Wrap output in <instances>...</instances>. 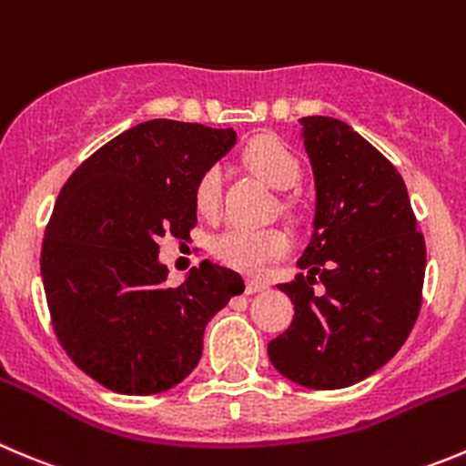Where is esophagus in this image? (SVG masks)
<instances>
[{
  "label": "esophagus",
  "instance_id": "esophagus-1",
  "mask_svg": "<svg viewBox=\"0 0 466 466\" xmlns=\"http://www.w3.org/2000/svg\"><path fill=\"white\" fill-rule=\"evenodd\" d=\"M266 289H268V284H266L264 279H255V278L246 279V291L248 293H259V291H266Z\"/></svg>",
  "mask_w": 466,
  "mask_h": 466
}]
</instances>
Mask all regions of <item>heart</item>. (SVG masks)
Listing matches in <instances>:
<instances>
[{
    "mask_svg": "<svg viewBox=\"0 0 466 466\" xmlns=\"http://www.w3.org/2000/svg\"><path fill=\"white\" fill-rule=\"evenodd\" d=\"M241 164L273 188H289L300 177V164L291 147L273 134H259L241 147ZM223 175L218 166L202 170L193 187V205L202 218L214 220L220 214ZM291 238L282 228H228L211 243L220 264L241 273H259L266 264L284 257Z\"/></svg>",
    "mask_w": 466,
    "mask_h": 466,
    "instance_id": "obj_1",
    "label": "heart"
}]
</instances>
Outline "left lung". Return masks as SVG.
<instances>
[{"instance_id": "1", "label": "left lung", "mask_w": 466, "mask_h": 466, "mask_svg": "<svg viewBox=\"0 0 466 466\" xmlns=\"http://www.w3.org/2000/svg\"><path fill=\"white\" fill-rule=\"evenodd\" d=\"M300 123L316 182L314 234L298 259L307 275L278 284L296 314L268 358L298 385L341 390L385 367L412 332L426 241L385 155L341 120Z\"/></svg>"}]
</instances>
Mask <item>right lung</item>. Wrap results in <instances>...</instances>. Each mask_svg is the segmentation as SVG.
<instances>
[{"label": "right lung", "instance_id": "right-lung-1", "mask_svg": "<svg viewBox=\"0 0 466 466\" xmlns=\"http://www.w3.org/2000/svg\"><path fill=\"white\" fill-rule=\"evenodd\" d=\"M237 141L232 129L147 120L88 157L63 184L45 228L40 273L67 358L106 390L150 396L198 367L205 328L241 275L202 261L179 287L159 238H188L193 187Z\"/></svg>", "mask_w": 466, "mask_h": 466}]
</instances>
